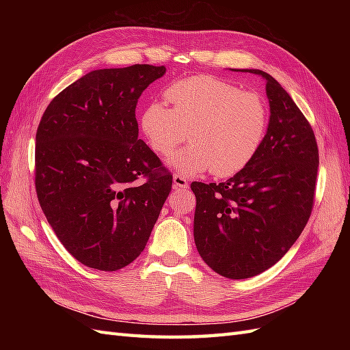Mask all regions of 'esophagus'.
I'll return each mask as SVG.
<instances>
[{
    "mask_svg": "<svg viewBox=\"0 0 350 350\" xmlns=\"http://www.w3.org/2000/svg\"><path fill=\"white\" fill-rule=\"evenodd\" d=\"M173 182H174V188L176 189H182V188H187L188 187V179H187V177H183L182 174H174L173 176Z\"/></svg>",
    "mask_w": 350,
    "mask_h": 350,
    "instance_id": "1",
    "label": "esophagus"
}]
</instances>
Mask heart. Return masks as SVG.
<instances>
[{
  "label": "heart",
  "mask_w": 350,
  "mask_h": 350,
  "mask_svg": "<svg viewBox=\"0 0 350 350\" xmlns=\"http://www.w3.org/2000/svg\"><path fill=\"white\" fill-rule=\"evenodd\" d=\"M165 98L171 108L159 100L147 103L141 129L162 158L191 139L171 167L189 176L211 170L217 177H232L256 158L269 124V108L258 93L202 75L176 81Z\"/></svg>",
  "instance_id": "heart-1"
}]
</instances>
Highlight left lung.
<instances>
[{"mask_svg":"<svg viewBox=\"0 0 350 350\" xmlns=\"http://www.w3.org/2000/svg\"><path fill=\"white\" fill-rule=\"evenodd\" d=\"M247 72V70H245ZM271 118L256 158L222 183L192 182L200 256L226 278L269 269L301 236L313 211L319 148L310 122L269 73Z\"/></svg>","mask_w":350,"mask_h":350,"instance_id":"1","label":"left lung"}]
</instances>
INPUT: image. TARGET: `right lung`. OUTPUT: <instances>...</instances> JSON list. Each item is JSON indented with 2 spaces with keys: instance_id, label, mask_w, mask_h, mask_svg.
<instances>
[{
  "instance_id": "right-lung-1",
  "label": "right lung",
  "mask_w": 350,
  "mask_h": 350,
  "mask_svg": "<svg viewBox=\"0 0 350 350\" xmlns=\"http://www.w3.org/2000/svg\"><path fill=\"white\" fill-rule=\"evenodd\" d=\"M163 73L152 64L93 70L40 118L37 198L63 247L93 269H122L141 254L173 187L135 118L141 93Z\"/></svg>"
}]
</instances>
